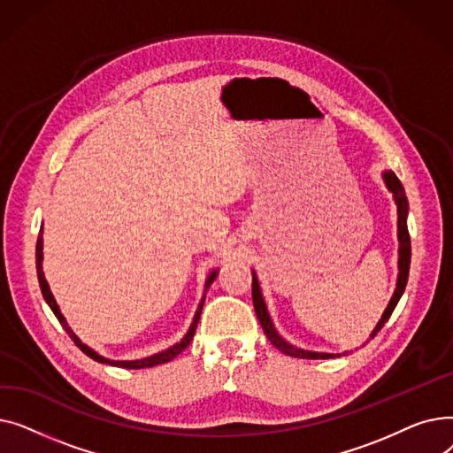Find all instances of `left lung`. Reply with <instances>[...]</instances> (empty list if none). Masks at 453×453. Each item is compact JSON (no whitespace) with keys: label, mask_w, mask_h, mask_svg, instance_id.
Here are the masks:
<instances>
[{"label":"left lung","mask_w":453,"mask_h":453,"mask_svg":"<svg viewBox=\"0 0 453 453\" xmlns=\"http://www.w3.org/2000/svg\"><path fill=\"white\" fill-rule=\"evenodd\" d=\"M382 178H384V183L388 187L389 193L393 195V200L396 203V214H398V220H396V226H398V231H396V236H398V275H396V288L389 299V304L384 311L382 318H380V321L376 323V326L372 328L371 336L367 342H371L380 328H382L388 319L391 318L395 306L398 304L403 290H406V284H408V275H410V263H411V241H410V233H408V211H410V205H408V198H406V190H403L400 180L396 178V174L393 171H384L382 173ZM251 275H253V282H251V296H253V306H255V314L260 321V326H263L266 338L287 356H294V358H301V360H328V358H340L342 354H334V352H318V350H306V349H301V347H296L292 345L290 342L284 340L275 325H273V319L268 312V306H266V301L263 297V290H260V284H258V277L255 273V270H251ZM365 342V343H367ZM364 343V345H365ZM350 350H345L343 354H349Z\"/></svg>","instance_id":"obj_1"}]
</instances>
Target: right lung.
<instances>
[{
	"label": "right lung",
	"mask_w": 453,
	"mask_h": 453,
	"mask_svg": "<svg viewBox=\"0 0 453 453\" xmlns=\"http://www.w3.org/2000/svg\"><path fill=\"white\" fill-rule=\"evenodd\" d=\"M43 224H42V227H40V234H38V242H36V273H38V282H40V290H42V294H43V299H45V303L50 304V308L53 311V314L57 316V319L60 321V325L64 326V330L67 332L69 334V338L75 342V345L84 352V354H88L89 358H93L95 362H99V364H108V365H115V367H125V369H145V367H154V365H159V364H166V362H171V360H174L176 356L190 343V340L195 338V332H196V326H198V321H200V314H202V308H203V301H205V294H207V290H209V287L212 284V280L217 279V275H219V268L217 270H212L209 275H207V279H205V287H203V296H202V299H200V303H198V308H196V312H195V318H193V323H190V326H188V330H187V334L178 342V343H174L173 347H169V349H165V350H159V352H156V354H150V356H147V358H139V360H110V358H104V356H101L97 350H93L91 347H88L86 343H82V340L75 334L73 330H71V326H69V323H67V319L64 318V314L60 312V306L57 304V299H55V296H53V292H51V288H50V282L45 280V273H43V266H42V263H43Z\"/></svg>",
	"instance_id": "add662e5"
}]
</instances>
